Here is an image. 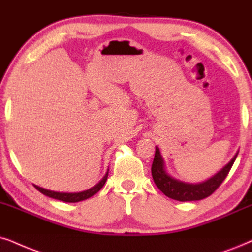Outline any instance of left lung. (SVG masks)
Segmentation results:
<instances>
[{
    "instance_id": "1",
    "label": "left lung",
    "mask_w": 252,
    "mask_h": 252,
    "mask_svg": "<svg viewBox=\"0 0 252 252\" xmlns=\"http://www.w3.org/2000/svg\"><path fill=\"white\" fill-rule=\"evenodd\" d=\"M240 151V150H238ZM237 154L232 157V159L225 166L219 171L215 176L209 178L208 180L203 181L200 184H187L184 181L174 179L173 177L168 176L165 171L164 160L161 157L160 151L156 146V154L154 158V163L151 166L152 178L156 186L163 192L165 195L171 197V199L177 200V201H197L205 197L212 195L213 193L218 189V187L223 183L225 177L228 176L229 171L236 159Z\"/></svg>"
}]
</instances>
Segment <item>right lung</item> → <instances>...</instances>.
I'll return each instance as SVG.
<instances>
[{
    "instance_id": "right-lung-1",
    "label": "right lung",
    "mask_w": 252,
    "mask_h": 252,
    "mask_svg": "<svg viewBox=\"0 0 252 252\" xmlns=\"http://www.w3.org/2000/svg\"><path fill=\"white\" fill-rule=\"evenodd\" d=\"M108 172H109V168H108L106 176L102 178V180H100V183L95 185L94 187H92V189H89L87 190H84V192H80V193H59V192H52V190H49V189H41L39 186H36V185H33L36 189L39 190L40 193H43L44 195L49 196V197H53V199H57V200H60V201H63V202H79V201H82V200H86L88 199V197L93 196L96 194L98 190L103 187V185L106 184L107 181V178H108Z\"/></svg>"
}]
</instances>
